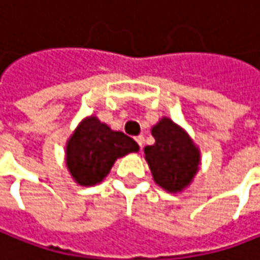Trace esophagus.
Returning a JSON list of instances; mask_svg holds the SVG:
<instances>
[{
	"label": "esophagus",
	"mask_w": 260,
	"mask_h": 260,
	"mask_svg": "<svg viewBox=\"0 0 260 260\" xmlns=\"http://www.w3.org/2000/svg\"><path fill=\"white\" fill-rule=\"evenodd\" d=\"M135 139H136V142H138V145H139L140 148H142V146H143V135H139V136H136Z\"/></svg>",
	"instance_id": "34e87169"
}]
</instances>
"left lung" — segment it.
Masks as SVG:
<instances>
[{"instance_id": "obj_1", "label": "left lung", "mask_w": 260, "mask_h": 260, "mask_svg": "<svg viewBox=\"0 0 260 260\" xmlns=\"http://www.w3.org/2000/svg\"><path fill=\"white\" fill-rule=\"evenodd\" d=\"M154 145L145 146V159L159 188L176 194L188 188L201 164V154L191 136L169 117L151 128Z\"/></svg>"}]
</instances>
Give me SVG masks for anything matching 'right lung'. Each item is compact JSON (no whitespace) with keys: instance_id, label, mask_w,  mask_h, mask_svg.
I'll list each match as a JSON object with an SVG mask.
<instances>
[{"instance_id":"obj_1","label":"right lung","mask_w":260,"mask_h":260,"mask_svg":"<svg viewBox=\"0 0 260 260\" xmlns=\"http://www.w3.org/2000/svg\"><path fill=\"white\" fill-rule=\"evenodd\" d=\"M139 145L94 115L85 117L66 142V167L81 186H94L109 175L118 158L138 152Z\"/></svg>"}]
</instances>
